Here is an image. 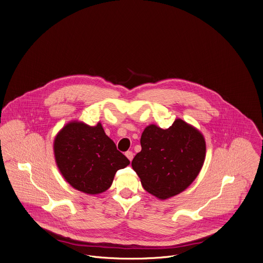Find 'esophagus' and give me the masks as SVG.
Segmentation results:
<instances>
[{
	"label": "esophagus",
	"instance_id": "obj_1",
	"mask_svg": "<svg viewBox=\"0 0 263 263\" xmlns=\"http://www.w3.org/2000/svg\"><path fill=\"white\" fill-rule=\"evenodd\" d=\"M126 157L130 160V161H132V159H133V157H134V154H133V152H131V151H128V152H126Z\"/></svg>",
	"mask_w": 263,
	"mask_h": 263
}]
</instances>
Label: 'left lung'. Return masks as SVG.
<instances>
[{
	"instance_id": "1",
	"label": "left lung",
	"mask_w": 263,
	"mask_h": 263,
	"mask_svg": "<svg viewBox=\"0 0 263 263\" xmlns=\"http://www.w3.org/2000/svg\"><path fill=\"white\" fill-rule=\"evenodd\" d=\"M140 144L132 168L144 190L162 200L186 190L197 178L205 159L203 135L181 119L165 130L147 126Z\"/></svg>"
}]
</instances>
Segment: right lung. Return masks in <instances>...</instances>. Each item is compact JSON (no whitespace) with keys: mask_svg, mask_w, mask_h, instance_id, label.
<instances>
[{"mask_svg":"<svg viewBox=\"0 0 263 263\" xmlns=\"http://www.w3.org/2000/svg\"><path fill=\"white\" fill-rule=\"evenodd\" d=\"M53 153L66 182L90 195L106 191L116 172L130 164L105 134L101 123L96 126L77 121L68 123L54 138Z\"/></svg>","mask_w":263,"mask_h":263,"instance_id":"1","label":"right lung"}]
</instances>
